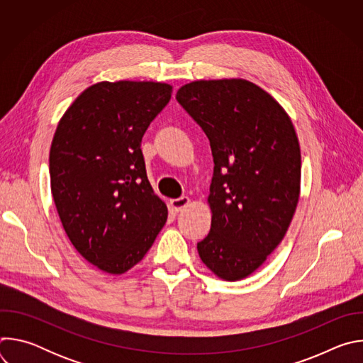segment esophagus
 <instances>
[{"label": "esophagus", "mask_w": 363, "mask_h": 363, "mask_svg": "<svg viewBox=\"0 0 363 363\" xmlns=\"http://www.w3.org/2000/svg\"><path fill=\"white\" fill-rule=\"evenodd\" d=\"M189 198L188 196H181V198H175V199H171L169 201V205L171 208L175 211V213H181L184 208H186V206L189 205Z\"/></svg>", "instance_id": "obj_1"}]
</instances>
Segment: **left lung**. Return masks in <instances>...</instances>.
Segmentation results:
<instances>
[{"label":"left lung","mask_w":363,"mask_h":363,"mask_svg":"<svg viewBox=\"0 0 363 363\" xmlns=\"http://www.w3.org/2000/svg\"><path fill=\"white\" fill-rule=\"evenodd\" d=\"M177 100L210 139L214 158L211 230L198 254L217 277L245 279L281 242L298 202L293 122L272 94L244 79L191 82Z\"/></svg>","instance_id":"left-lung-1"}]
</instances>
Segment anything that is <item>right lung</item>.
I'll return each mask as SVG.
<instances>
[{"mask_svg":"<svg viewBox=\"0 0 363 363\" xmlns=\"http://www.w3.org/2000/svg\"><path fill=\"white\" fill-rule=\"evenodd\" d=\"M171 94L168 83H96L69 106L51 142V194L63 228L105 273L136 266L167 223L168 208L147 181L140 143Z\"/></svg>","mask_w":363,"mask_h":363,"instance_id":"1","label":"right lung"}]
</instances>
